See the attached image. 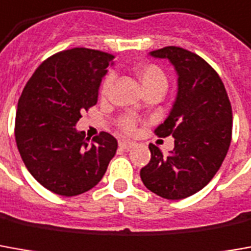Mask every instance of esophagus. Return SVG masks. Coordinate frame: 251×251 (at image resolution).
<instances>
[{
  "instance_id": "esophagus-1",
  "label": "esophagus",
  "mask_w": 251,
  "mask_h": 251,
  "mask_svg": "<svg viewBox=\"0 0 251 251\" xmlns=\"http://www.w3.org/2000/svg\"><path fill=\"white\" fill-rule=\"evenodd\" d=\"M134 147V143H131V141H120V148L122 150H130Z\"/></svg>"
}]
</instances>
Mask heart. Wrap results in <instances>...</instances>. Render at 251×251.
<instances>
[{"label":"heart","instance_id":"b5f03b06","mask_svg":"<svg viewBox=\"0 0 251 251\" xmlns=\"http://www.w3.org/2000/svg\"><path fill=\"white\" fill-rule=\"evenodd\" d=\"M133 72L138 78L140 84H141V88H143L144 92H148V91H160L163 94L166 92L168 80L166 73L160 66H157L155 64H137L133 68ZM113 81V73H108L107 76L103 78L100 85L101 96L107 95L108 89L111 87ZM120 126L122 127V130L131 133L136 129V122L131 117H124V118H121Z\"/></svg>","mask_w":251,"mask_h":251}]
</instances>
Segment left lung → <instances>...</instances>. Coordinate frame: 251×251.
<instances>
[{"mask_svg":"<svg viewBox=\"0 0 251 251\" xmlns=\"http://www.w3.org/2000/svg\"><path fill=\"white\" fill-rule=\"evenodd\" d=\"M150 55L168 59L178 76L173 108L155 130L159 137L173 136L174 150L163 155L151 144V160L140 176L163 199H186L211 182L228 152L231 103L219 75L197 54L168 46Z\"/></svg>","mask_w":251,"mask_h":251,"instance_id":"obj_1","label":"left lung"}]
</instances>
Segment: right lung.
Returning a JSON list of instances; mask_svg holds the SVG:
<instances>
[{
    "instance_id": "add662e5",
    "label": "right lung",
    "mask_w": 251,
    "mask_h": 251,
    "mask_svg": "<svg viewBox=\"0 0 251 251\" xmlns=\"http://www.w3.org/2000/svg\"><path fill=\"white\" fill-rule=\"evenodd\" d=\"M107 52L76 47L52 55L34 72L19 99L15 137L27 170L50 192L72 197L98 185L118 143L101 131L88 144L76 129L81 111L98 103L114 64Z\"/></svg>"
}]
</instances>
